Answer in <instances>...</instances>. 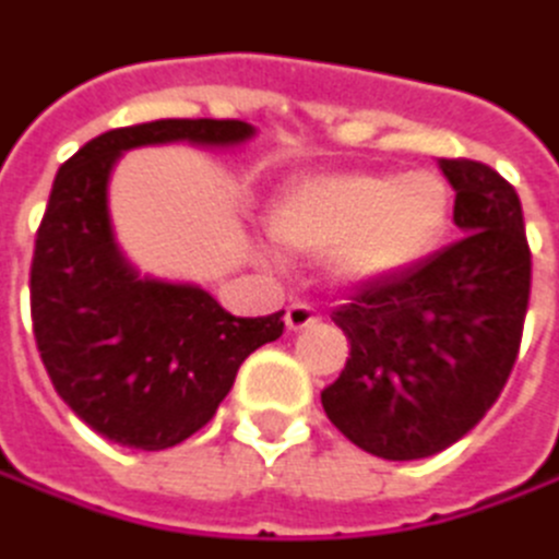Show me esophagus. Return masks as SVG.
<instances>
[{
	"instance_id": "34e87169",
	"label": "esophagus",
	"mask_w": 559,
	"mask_h": 559,
	"mask_svg": "<svg viewBox=\"0 0 559 559\" xmlns=\"http://www.w3.org/2000/svg\"><path fill=\"white\" fill-rule=\"evenodd\" d=\"M286 328L289 331H302V328H309V324H314L318 321V312H314L312 306H306V302H293L289 309H286Z\"/></svg>"
}]
</instances>
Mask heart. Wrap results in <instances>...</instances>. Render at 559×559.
<instances>
[{"label":"heart","mask_w":559,"mask_h":559,"mask_svg":"<svg viewBox=\"0 0 559 559\" xmlns=\"http://www.w3.org/2000/svg\"><path fill=\"white\" fill-rule=\"evenodd\" d=\"M454 195L435 170H334L289 179L266 205V235L289 253H324L344 289H370L444 245Z\"/></svg>","instance_id":"heart-1"}]
</instances>
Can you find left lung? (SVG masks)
I'll return each mask as SVG.
<instances>
[{"label": "left lung", "mask_w": 559, "mask_h": 559, "mask_svg": "<svg viewBox=\"0 0 559 559\" xmlns=\"http://www.w3.org/2000/svg\"><path fill=\"white\" fill-rule=\"evenodd\" d=\"M441 170L463 238L331 314L350 357L321 405L347 441L383 460L441 454L476 428L522 344L531 250L519 192L476 160Z\"/></svg>", "instance_id": "1"}]
</instances>
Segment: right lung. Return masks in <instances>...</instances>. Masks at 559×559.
I'll return each instance as SVG.
<instances>
[{
	"instance_id": "right-lung-1",
	"label": "right lung",
	"mask_w": 559,
	"mask_h": 559,
	"mask_svg": "<svg viewBox=\"0 0 559 559\" xmlns=\"http://www.w3.org/2000/svg\"><path fill=\"white\" fill-rule=\"evenodd\" d=\"M247 121L164 118L83 144L53 179L32 260V321L57 395L108 441L167 451L231 392L238 367L283 334V312L235 318L202 286L138 273L115 241L108 179L151 144L241 147Z\"/></svg>"
}]
</instances>
